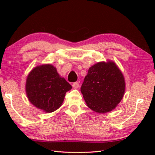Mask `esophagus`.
Here are the masks:
<instances>
[{
  "instance_id": "1",
  "label": "esophagus",
  "mask_w": 155,
  "mask_h": 155,
  "mask_svg": "<svg viewBox=\"0 0 155 155\" xmlns=\"http://www.w3.org/2000/svg\"><path fill=\"white\" fill-rule=\"evenodd\" d=\"M72 87H73L74 88H77L79 87V83L78 82H75V83H73L72 84Z\"/></svg>"
}]
</instances>
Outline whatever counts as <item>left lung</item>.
<instances>
[{
	"instance_id": "8db88e82",
	"label": "left lung",
	"mask_w": 155,
	"mask_h": 155,
	"mask_svg": "<svg viewBox=\"0 0 155 155\" xmlns=\"http://www.w3.org/2000/svg\"><path fill=\"white\" fill-rule=\"evenodd\" d=\"M124 78L113 62H101L88 69L81 91L87 106L99 113L111 111L123 98Z\"/></svg>"
}]
</instances>
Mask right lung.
<instances>
[{
	"instance_id": "add662e5",
	"label": "right lung",
	"mask_w": 155,
	"mask_h": 155,
	"mask_svg": "<svg viewBox=\"0 0 155 155\" xmlns=\"http://www.w3.org/2000/svg\"><path fill=\"white\" fill-rule=\"evenodd\" d=\"M71 88L51 64L35 68L28 74L26 84L28 100L36 107L48 113L61 106L66 93Z\"/></svg>"
}]
</instances>
